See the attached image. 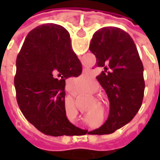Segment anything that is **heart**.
I'll return each mask as SVG.
<instances>
[{
  "label": "heart",
  "instance_id": "heart-1",
  "mask_svg": "<svg viewBox=\"0 0 160 160\" xmlns=\"http://www.w3.org/2000/svg\"><path fill=\"white\" fill-rule=\"evenodd\" d=\"M96 87H97L96 83H95L94 81H92L90 84H88L87 86V92H94V91H95Z\"/></svg>",
  "mask_w": 160,
  "mask_h": 160
}]
</instances>
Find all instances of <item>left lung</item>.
Masks as SVG:
<instances>
[{
    "label": "left lung",
    "mask_w": 160,
    "mask_h": 160,
    "mask_svg": "<svg viewBox=\"0 0 160 160\" xmlns=\"http://www.w3.org/2000/svg\"><path fill=\"white\" fill-rule=\"evenodd\" d=\"M89 49L96 56L95 66L104 68L97 80L111 103L108 119L94 131L111 134L129 122L141 108L145 90L143 65L134 40L118 27L97 31Z\"/></svg>",
    "instance_id": "obj_1"
}]
</instances>
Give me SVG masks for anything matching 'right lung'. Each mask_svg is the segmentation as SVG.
Masks as SVG:
<instances>
[{
  "label": "right lung",
  "instance_id": "obj_1",
  "mask_svg": "<svg viewBox=\"0 0 160 160\" xmlns=\"http://www.w3.org/2000/svg\"><path fill=\"white\" fill-rule=\"evenodd\" d=\"M81 72L64 27L48 23L32 30L17 56L14 77L17 102L26 120L47 135L78 134L80 128L67 118L65 80Z\"/></svg>",
  "mask_w": 160,
  "mask_h": 160
}]
</instances>
